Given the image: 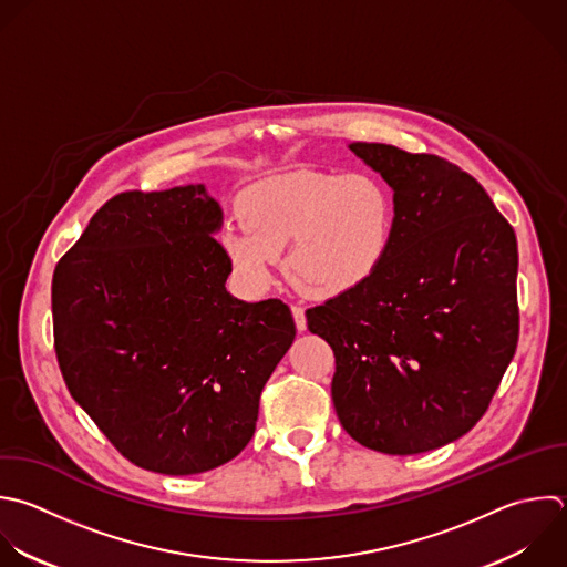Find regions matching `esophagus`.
<instances>
[{
	"instance_id": "esophagus-1",
	"label": "esophagus",
	"mask_w": 567,
	"mask_h": 567,
	"mask_svg": "<svg viewBox=\"0 0 567 567\" xmlns=\"http://www.w3.org/2000/svg\"><path fill=\"white\" fill-rule=\"evenodd\" d=\"M290 310H292V317H295V326H297V330H306L308 321H306V312H303V308H301V306H292Z\"/></svg>"
}]
</instances>
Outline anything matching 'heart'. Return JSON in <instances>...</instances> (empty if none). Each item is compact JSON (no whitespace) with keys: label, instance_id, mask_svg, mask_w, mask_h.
<instances>
[{"label":"heart","instance_id":"obj_1","mask_svg":"<svg viewBox=\"0 0 567 567\" xmlns=\"http://www.w3.org/2000/svg\"><path fill=\"white\" fill-rule=\"evenodd\" d=\"M244 230H226L224 248L239 277L264 288L286 252L292 281L317 299L363 288L388 261L396 206L370 173L303 171L252 186L239 206Z\"/></svg>","mask_w":567,"mask_h":567}]
</instances>
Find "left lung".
Listing matches in <instances>:
<instances>
[{
  "mask_svg": "<svg viewBox=\"0 0 567 567\" xmlns=\"http://www.w3.org/2000/svg\"><path fill=\"white\" fill-rule=\"evenodd\" d=\"M350 148L394 190V244L363 288L306 319L334 352L343 430L383 454H419L474 427L514 357L516 237L456 164L388 144Z\"/></svg>",
  "mask_w": 567,
  "mask_h": 567,
  "instance_id": "obj_1",
  "label": "left lung"
}]
</instances>
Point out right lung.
Wrapping results in <instances>:
<instances>
[{
	"label": "right lung",
	"instance_id": "right-lung-1",
	"mask_svg": "<svg viewBox=\"0 0 567 567\" xmlns=\"http://www.w3.org/2000/svg\"><path fill=\"white\" fill-rule=\"evenodd\" d=\"M221 210L202 184L109 199L53 275V334L73 399L131 463L199 474L252 439L295 341L281 299L226 290Z\"/></svg>",
	"mask_w": 567,
	"mask_h": 567
}]
</instances>
